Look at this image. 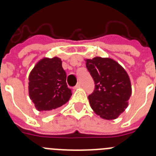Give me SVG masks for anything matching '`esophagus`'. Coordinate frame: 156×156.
Instances as JSON below:
<instances>
[{
    "label": "esophagus",
    "mask_w": 156,
    "mask_h": 156,
    "mask_svg": "<svg viewBox=\"0 0 156 156\" xmlns=\"http://www.w3.org/2000/svg\"><path fill=\"white\" fill-rule=\"evenodd\" d=\"M80 82H78V83H77V84L76 85V86L75 87H74V89H77V88H79L80 87Z\"/></svg>",
    "instance_id": "34e87169"
}]
</instances>
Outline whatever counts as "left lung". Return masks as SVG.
I'll list each match as a JSON object with an SVG mask.
<instances>
[{"label":"left lung","instance_id":"8db88e82","mask_svg":"<svg viewBox=\"0 0 156 156\" xmlns=\"http://www.w3.org/2000/svg\"><path fill=\"white\" fill-rule=\"evenodd\" d=\"M86 66L94 81V90L88 96L90 107L104 119H115L128 106L131 83L126 70L109 58L86 59Z\"/></svg>","mask_w":156,"mask_h":156}]
</instances>
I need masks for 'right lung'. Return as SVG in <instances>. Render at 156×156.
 I'll use <instances>...</instances> for the list:
<instances>
[{"label": "right lung", "mask_w": 156, "mask_h": 156, "mask_svg": "<svg viewBox=\"0 0 156 156\" xmlns=\"http://www.w3.org/2000/svg\"><path fill=\"white\" fill-rule=\"evenodd\" d=\"M29 81V95L38 111H54L68 102L71 97L66 72L58 57L40 60L30 72Z\"/></svg>", "instance_id": "1"}]
</instances>
